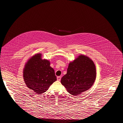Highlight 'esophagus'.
Masks as SVG:
<instances>
[{
    "label": "esophagus",
    "instance_id": "esophagus-1",
    "mask_svg": "<svg viewBox=\"0 0 123 123\" xmlns=\"http://www.w3.org/2000/svg\"><path fill=\"white\" fill-rule=\"evenodd\" d=\"M57 80L59 81H60L61 80V76H57Z\"/></svg>",
    "mask_w": 123,
    "mask_h": 123
}]
</instances>
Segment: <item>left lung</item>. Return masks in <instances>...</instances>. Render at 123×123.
Wrapping results in <instances>:
<instances>
[{
    "label": "left lung",
    "instance_id": "obj_1",
    "mask_svg": "<svg viewBox=\"0 0 123 123\" xmlns=\"http://www.w3.org/2000/svg\"><path fill=\"white\" fill-rule=\"evenodd\" d=\"M96 68L91 59L79 55L68 66L67 74L61 80L70 94L77 96L92 87L96 78Z\"/></svg>",
    "mask_w": 123,
    "mask_h": 123
}]
</instances>
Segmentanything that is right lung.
Instances as JSON below:
<instances>
[{
  "mask_svg": "<svg viewBox=\"0 0 123 123\" xmlns=\"http://www.w3.org/2000/svg\"><path fill=\"white\" fill-rule=\"evenodd\" d=\"M41 53L31 57L25 65L23 71L24 81L27 86L37 94L46 92L57 80L54 70L49 60L41 58Z\"/></svg>",
  "mask_w": 123,
  "mask_h": 123,
  "instance_id": "obj_1",
  "label": "right lung"
}]
</instances>
